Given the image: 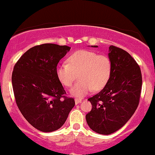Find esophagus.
<instances>
[{
	"instance_id": "esophagus-1",
	"label": "esophagus",
	"mask_w": 155,
	"mask_h": 155,
	"mask_svg": "<svg viewBox=\"0 0 155 155\" xmlns=\"http://www.w3.org/2000/svg\"><path fill=\"white\" fill-rule=\"evenodd\" d=\"M74 102H75V104L76 105H78V104H79V103H81V102H82V99H77V98H76L75 99H74Z\"/></svg>"
}]
</instances>
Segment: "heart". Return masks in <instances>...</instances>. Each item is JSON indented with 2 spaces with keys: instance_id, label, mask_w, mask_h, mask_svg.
Here are the masks:
<instances>
[{
  "instance_id": "obj_1",
  "label": "heart",
  "mask_w": 155,
  "mask_h": 155,
  "mask_svg": "<svg viewBox=\"0 0 155 155\" xmlns=\"http://www.w3.org/2000/svg\"><path fill=\"white\" fill-rule=\"evenodd\" d=\"M68 63L58 64L56 73L59 81L65 87H71L78 73L80 81L71 89V96L82 98L92 90L105 87L111 73V63L105 55L93 51L81 50L73 53L68 59Z\"/></svg>"
}]
</instances>
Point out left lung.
I'll return each mask as SVG.
<instances>
[{
  "label": "left lung",
  "instance_id": "8db88e82",
  "mask_svg": "<svg viewBox=\"0 0 155 155\" xmlns=\"http://www.w3.org/2000/svg\"><path fill=\"white\" fill-rule=\"evenodd\" d=\"M108 58L111 63L109 81L99 93L89 98L92 110L86 115L90 129L103 135L120 129L133 116L142 84L140 68L127 52L111 45Z\"/></svg>",
  "mask_w": 155,
  "mask_h": 155
}]
</instances>
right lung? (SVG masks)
<instances>
[{
  "instance_id": "add662e5",
  "label": "right lung",
  "mask_w": 155,
  "mask_h": 155,
  "mask_svg": "<svg viewBox=\"0 0 155 155\" xmlns=\"http://www.w3.org/2000/svg\"><path fill=\"white\" fill-rule=\"evenodd\" d=\"M70 49L54 44L35 46L13 68L12 84L16 105L27 121L40 131L59 129L75 105L73 98L65 96L66 92L56 73L59 60Z\"/></svg>"
}]
</instances>
